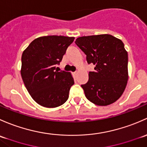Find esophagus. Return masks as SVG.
I'll return each mask as SVG.
<instances>
[{"label": "esophagus", "instance_id": "1", "mask_svg": "<svg viewBox=\"0 0 147 147\" xmlns=\"http://www.w3.org/2000/svg\"><path fill=\"white\" fill-rule=\"evenodd\" d=\"M74 74H75V75H76V74H78V71H76L74 72Z\"/></svg>", "mask_w": 147, "mask_h": 147}]
</instances>
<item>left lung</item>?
Returning a JSON list of instances; mask_svg holds the SVG:
<instances>
[{
	"label": "left lung",
	"mask_w": 147,
	"mask_h": 147,
	"mask_svg": "<svg viewBox=\"0 0 147 147\" xmlns=\"http://www.w3.org/2000/svg\"><path fill=\"white\" fill-rule=\"evenodd\" d=\"M76 45L86 55L88 63L96 66L88 81L81 85L86 98L106 106L120 98L128 80V55L123 42L110 34L78 37Z\"/></svg>",
	"instance_id": "obj_1"
}]
</instances>
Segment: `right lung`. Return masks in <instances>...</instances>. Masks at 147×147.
Instances as JSON below:
<instances>
[{
    "label": "right lung",
    "mask_w": 147,
    "mask_h": 147,
    "mask_svg": "<svg viewBox=\"0 0 147 147\" xmlns=\"http://www.w3.org/2000/svg\"><path fill=\"white\" fill-rule=\"evenodd\" d=\"M74 37L44 36L33 40L22 55L21 76L28 93L39 105L56 107L69 98L74 84L70 72L57 70Z\"/></svg>",
    "instance_id": "right-lung-1"
}]
</instances>
